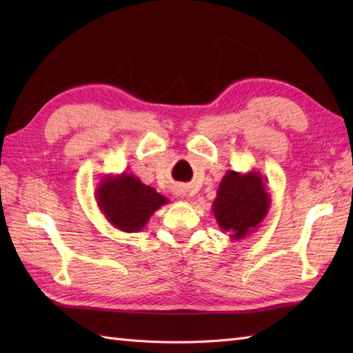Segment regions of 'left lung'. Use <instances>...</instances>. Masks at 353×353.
I'll use <instances>...</instances> for the list:
<instances>
[{"mask_svg":"<svg viewBox=\"0 0 353 353\" xmlns=\"http://www.w3.org/2000/svg\"><path fill=\"white\" fill-rule=\"evenodd\" d=\"M270 203L272 199L265 190V179L259 171L228 170L216 191L212 212L220 229L229 234L232 241H239L259 228Z\"/></svg>","mask_w":353,"mask_h":353,"instance_id":"obj_1","label":"left lung"}]
</instances>
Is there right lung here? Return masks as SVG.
<instances>
[{"label":"right lung","mask_w":353,"mask_h":353,"mask_svg":"<svg viewBox=\"0 0 353 353\" xmlns=\"http://www.w3.org/2000/svg\"><path fill=\"white\" fill-rule=\"evenodd\" d=\"M95 200L106 220L123 232L142 230L150 216L168 203L167 197L129 172L103 176Z\"/></svg>","instance_id":"obj_1"}]
</instances>
